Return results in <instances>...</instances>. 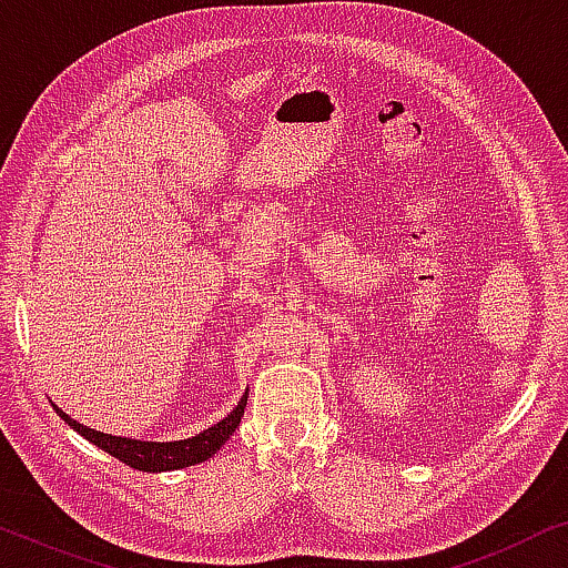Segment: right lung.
I'll return each instance as SVG.
<instances>
[{"instance_id":"right-lung-1","label":"right lung","mask_w":568,"mask_h":568,"mask_svg":"<svg viewBox=\"0 0 568 568\" xmlns=\"http://www.w3.org/2000/svg\"><path fill=\"white\" fill-rule=\"evenodd\" d=\"M245 403H247V393L240 398L237 406L222 418V422L209 426V429L196 434V437L178 439V442H142V439H129V437H113V434L95 432L90 429V426H82L80 422H74L72 416H67L64 410L53 406V403L51 406L77 434H82L84 439L103 449V453L113 455L115 460L126 463L129 468L134 470L160 473V470H181V468H189V465L209 460V457H212L216 449L232 437V432L240 426V418L245 414Z\"/></svg>"}]
</instances>
